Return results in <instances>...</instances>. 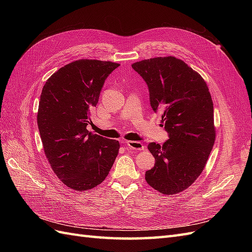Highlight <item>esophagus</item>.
Listing matches in <instances>:
<instances>
[{"label": "esophagus", "instance_id": "obj_1", "mask_svg": "<svg viewBox=\"0 0 252 252\" xmlns=\"http://www.w3.org/2000/svg\"><path fill=\"white\" fill-rule=\"evenodd\" d=\"M126 145L130 149H134V150H144L145 149V146L143 145V143H141V142L126 141Z\"/></svg>", "mask_w": 252, "mask_h": 252}]
</instances>
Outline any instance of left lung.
<instances>
[{
  "label": "left lung",
  "mask_w": 252,
  "mask_h": 252,
  "mask_svg": "<svg viewBox=\"0 0 252 252\" xmlns=\"http://www.w3.org/2000/svg\"><path fill=\"white\" fill-rule=\"evenodd\" d=\"M131 67L146 82L151 108L162 111L169 136L162 146L148 144L156 164L145 180L163 194L181 192L202 173L216 140L207 84L174 57L144 60Z\"/></svg>",
  "instance_id": "8db88e82"
}]
</instances>
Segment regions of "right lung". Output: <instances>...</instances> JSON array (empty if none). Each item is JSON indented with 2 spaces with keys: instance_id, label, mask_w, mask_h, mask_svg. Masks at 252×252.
<instances>
[{
  "instance_id": "1",
  "label": "right lung",
  "mask_w": 252,
  "mask_h": 252,
  "mask_svg": "<svg viewBox=\"0 0 252 252\" xmlns=\"http://www.w3.org/2000/svg\"><path fill=\"white\" fill-rule=\"evenodd\" d=\"M120 64L79 60L53 73L45 83L37 126L45 155L57 177L79 191L97 186L107 177L120 144L87 130L105 80Z\"/></svg>"
}]
</instances>
